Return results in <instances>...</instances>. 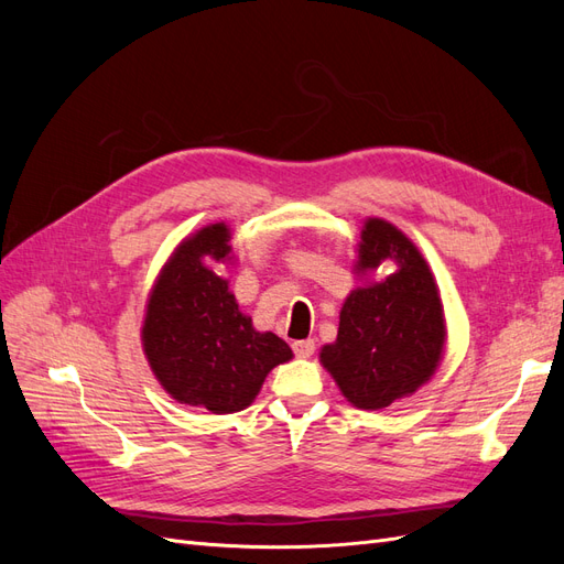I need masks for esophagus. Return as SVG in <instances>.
<instances>
[{
	"label": "esophagus",
	"mask_w": 564,
	"mask_h": 564,
	"mask_svg": "<svg viewBox=\"0 0 564 564\" xmlns=\"http://www.w3.org/2000/svg\"><path fill=\"white\" fill-rule=\"evenodd\" d=\"M296 357H311L315 352V340L313 338H301L292 344Z\"/></svg>",
	"instance_id": "esophagus-1"
}]
</instances>
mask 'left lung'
<instances>
[{"label":"left lung","instance_id":"obj_1","mask_svg":"<svg viewBox=\"0 0 564 564\" xmlns=\"http://www.w3.org/2000/svg\"><path fill=\"white\" fill-rule=\"evenodd\" d=\"M355 275L367 278L386 261L395 270L355 286L340 305L334 344L319 365L357 409H386L433 379L447 346L440 289L419 247L386 218H365Z\"/></svg>","mask_w":564,"mask_h":564}]
</instances>
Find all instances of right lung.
Masks as SVG:
<instances>
[{"instance_id":"obj_1","label":"right lung","mask_w":564,"mask_h":564,"mask_svg":"<svg viewBox=\"0 0 564 564\" xmlns=\"http://www.w3.org/2000/svg\"><path fill=\"white\" fill-rule=\"evenodd\" d=\"M230 226L209 224L169 256L150 289L141 344L160 386L212 414L247 409L278 365L294 357L280 336L256 332L218 265H232Z\"/></svg>"}]
</instances>
